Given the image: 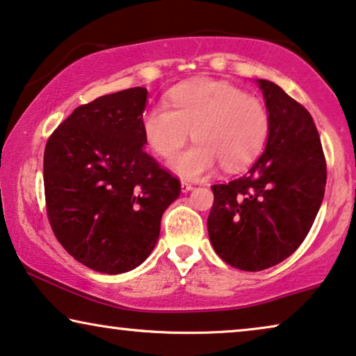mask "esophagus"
Segmentation results:
<instances>
[{
    "mask_svg": "<svg viewBox=\"0 0 356 356\" xmlns=\"http://www.w3.org/2000/svg\"><path fill=\"white\" fill-rule=\"evenodd\" d=\"M181 188H182V192H184V193H187V192H191L193 187H192V184H191V182L182 181V182H181Z\"/></svg>",
    "mask_w": 356,
    "mask_h": 356,
    "instance_id": "1",
    "label": "esophagus"
}]
</instances>
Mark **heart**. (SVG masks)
<instances>
[{
    "label": "heart",
    "mask_w": 356,
    "mask_h": 356,
    "mask_svg": "<svg viewBox=\"0 0 356 356\" xmlns=\"http://www.w3.org/2000/svg\"><path fill=\"white\" fill-rule=\"evenodd\" d=\"M168 106L143 113L141 129L156 154L169 158L193 136L197 143L169 161L186 179H202L222 168L241 170L262 153L270 130L267 107L233 84L210 78L188 79L169 91Z\"/></svg>",
    "instance_id": "heart-1"
}]
</instances>
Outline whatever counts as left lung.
Returning a JSON list of instances; mask_svg holds the SVG:
<instances>
[{
	"label": "left lung",
	"instance_id": "obj_1",
	"mask_svg": "<svg viewBox=\"0 0 356 356\" xmlns=\"http://www.w3.org/2000/svg\"><path fill=\"white\" fill-rule=\"evenodd\" d=\"M270 117L264 153L243 177L213 186L208 236L231 267L259 272L283 262L309 233L324 198L327 169L311 113L267 79Z\"/></svg>",
	"mask_w": 356,
	"mask_h": 356
}]
</instances>
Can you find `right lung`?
I'll list each match as a JSON object with an SVG mask.
<instances>
[{
    "instance_id": "add662e5",
    "label": "right lung",
    "mask_w": 356,
    "mask_h": 356,
    "mask_svg": "<svg viewBox=\"0 0 356 356\" xmlns=\"http://www.w3.org/2000/svg\"><path fill=\"white\" fill-rule=\"evenodd\" d=\"M146 88L74 108L47 141L44 186L51 229L66 252L117 275L145 262L181 182L143 146Z\"/></svg>"
}]
</instances>
